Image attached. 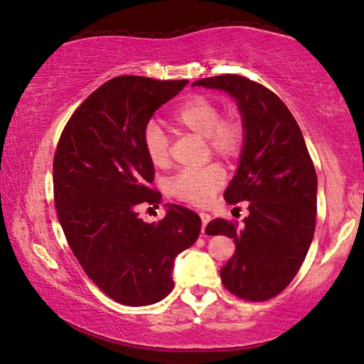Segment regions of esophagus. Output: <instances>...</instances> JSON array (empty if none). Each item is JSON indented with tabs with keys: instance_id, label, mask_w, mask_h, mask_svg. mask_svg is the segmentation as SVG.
Returning <instances> with one entry per match:
<instances>
[{
	"instance_id": "34e87169",
	"label": "esophagus",
	"mask_w": 364,
	"mask_h": 364,
	"mask_svg": "<svg viewBox=\"0 0 364 364\" xmlns=\"http://www.w3.org/2000/svg\"><path fill=\"white\" fill-rule=\"evenodd\" d=\"M200 217H201V222H203V226H201V232L205 231V225L209 223L210 220V215L205 214V212H200Z\"/></svg>"
}]
</instances>
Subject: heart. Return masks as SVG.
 Here are the masks:
<instances>
[{
  "label": "heart",
  "instance_id": "1",
  "mask_svg": "<svg viewBox=\"0 0 364 364\" xmlns=\"http://www.w3.org/2000/svg\"><path fill=\"white\" fill-rule=\"evenodd\" d=\"M222 109L208 97L190 98L176 109L171 122L182 132H190L200 138L220 159L231 160L241 154L245 141L242 122L235 115H220ZM144 150L155 168H168L171 163L169 141L155 123H149L142 134ZM225 173L218 164L196 171H182L168 183V191L177 200L193 205L209 204L217 191L223 187Z\"/></svg>",
  "mask_w": 364,
  "mask_h": 364
}]
</instances>
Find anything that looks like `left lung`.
Instances as JSON below:
<instances>
[{"mask_svg":"<svg viewBox=\"0 0 364 364\" xmlns=\"http://www.w3.org/2000/svg\"><path fill=\"white\" fill-rule=\"evenodd\" d=\"M236 100L245 141L225 200L249 203L244 225L215 218L208 235L232 237L236 250L220 269L225 289L245 301L284 291L309 250L317 214V174L296 120L276 93L237 74L193 82Z\"/></svg>","mask_w":364,"mask_h":364,"instance_id":"left-lung-1","label":"left lung"}]
</instances>
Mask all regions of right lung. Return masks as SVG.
<instances>
[{
	"label": "right lung",
	"instance_id": "obj_1",
	"mask_svg": "<svg viewBox=\"0 0 364 364\" xmlns=\"http://www.w3.org/2000/svg\"><path fill=\"white\" fill-rule=\"evenodd\" d=\"M187 84L139 75L107 80L75 109L55 150L53 201L66 241L87 276L120 304L168 296L176 257L200 236V215L183 205H168L156 223L138 214V205L161 201L150 188L155 169L144 129Z\"/></svg>",
	"mask_w": 364,
	"mask_h": 364
}]
</instances>
